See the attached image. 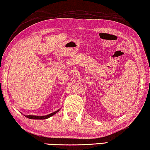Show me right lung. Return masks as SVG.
Here are the masks:
<instances>
[{"mask_svg":"<svg viewBox=\"0 0 150 150\" xmlns=\"http://www.w3.org/2000/svg\"><path fill=\"white\" fill-rule=\"evenodd\" d=\"M59 111V110L49 114V115H45V116H34V115H24V116L28 118H30V119H34V120H44V119H47L48 118L51 117V116H54L55 114H56Z\"/></svg>","mask_w":150,"mask_h":150,"instance_id":"obj_1","label":"right lung"}]
</instances>
